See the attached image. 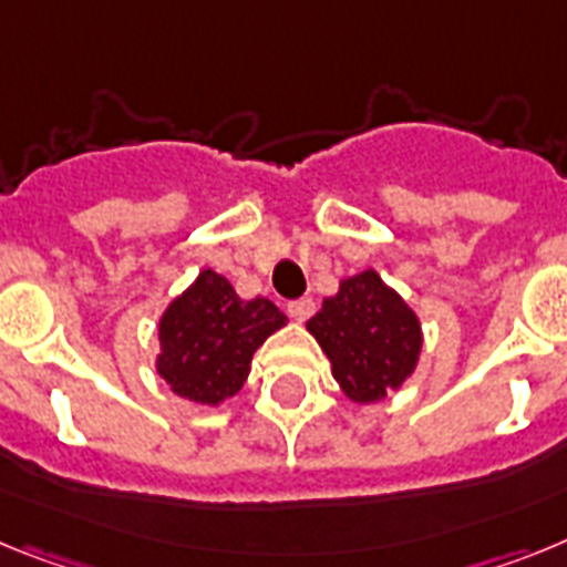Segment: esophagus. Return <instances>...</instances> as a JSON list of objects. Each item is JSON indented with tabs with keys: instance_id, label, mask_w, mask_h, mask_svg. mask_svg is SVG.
Wrapping results in <instances>:
<instances>
[{
	"instance_id": "esophagus-1",
	"label": "esophagus",
	"mask_w": 567,
	"mask_h": 567,
	"mask_svg": "<svg viewBox=\"0 0 567 567\" xmlns=\"http://www.w3.org/2000/svg\"><path fill=\"white\" fill-rule=\"evenodd\" d=\"M313 313V299L311 297H302V299H293L288 302V317L297 319V322H305V319Z\"/></svg>"
}]
</instances>
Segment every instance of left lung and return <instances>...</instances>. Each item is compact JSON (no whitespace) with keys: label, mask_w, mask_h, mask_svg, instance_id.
<instances>
[{"label":"left lung","mask_w":567,"mask_h":567,"mask_svg":"<svg viewBox=\"0 0 567 567\" xmlns=\"http://www.w3.org/2000/svg\"><path fill=\"white\" fill-rule=\"evenodd\" d=\"M333 365V377L353 402H379L411 377L422 351L416 313L396 290L362 270L344 279L308 322Z\"/></svg>","instance_id":"obj_1"}]
</instances>
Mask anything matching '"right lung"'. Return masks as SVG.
Returning a JSON list of instances; mask_svg holds the SVG:
<instances>
[{
  "mask_svg": "<svg viewBox=\"0 0 567 567\" xmlns=\"http://www.w3.org/2000/svg\"><path fill=\"white\" fill-rule=\"evenodd\" d=\"M282 324L270 299H239L228 279L202 270L162 317L156 371L185 400L219 405L245 385L254 351Z\"/></svg>",
  "mask_w": 567,
  "mask_h": 567,
  "instance_id": "add662e5",
  "label": "right lung"
}]
</instances>
